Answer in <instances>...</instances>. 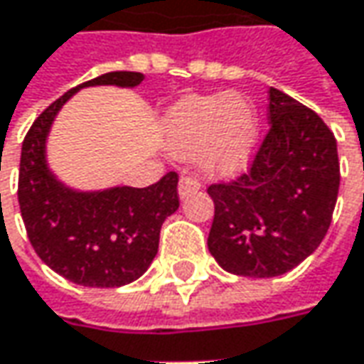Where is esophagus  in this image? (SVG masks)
<instances>
[{"mask_svg": "<svg viewBox=\"0 0 364 364\" xmlns=\"http://www.w3.org/2000/svg\"><path fill=\"white\" fill-rule=\"evenodd\" d=\"M199 181L193 179V177H181V181H179V197L185 199V197H189V195H193L199 191Z\"/></svg>", "mask_w": 364, "mask_h": 364, "instance_id": "esophagus-1", "label": "esophagus"}]
</instances>
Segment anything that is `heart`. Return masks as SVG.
<instances>
[{"label":"heart","mask_w":364,"mask_h":364,"mask_svg":"<svg viewBox=\"0 0 364 364\" xmlns=\"http://www.w3.org/2000/svg\"><path fill=\"white\" fill-rule=\"evenodd\" d=\"M163 136L175 157L197 159L205 175L230 179L256 155L259 119L237 92H218L175 105L163 120Z\"/></svg>","instance_id":"b5f03b06"}]
</instances>
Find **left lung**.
<instances>
[{"mask_svg":"<svg viewBox=\"0 0 364 364\" xmlns=\"http://www.w3.org/2000/svg\"><path fill=\"white\" fill-rule=\"evenodd\" d=\"M269 132L252 169L211 185L215 218L207 247L225 272L274 278L324 240L338 197L336 139L316 112L269 88Z\"/></svg>","mask_w":364,"mask_h":364,"instance_id":"obj_1","label":"left lung"}]
</instances>
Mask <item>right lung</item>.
Wrapping results in <instances>:
<instances>
[{
	"label": "right lung",
	"instance_id": "right-lung-1",
	"mask_svg": "<svg viewBox=\"0 0 364 364\" xmlns=\"http://www.w3.org/2000/svg\"><path fill=\"white\" fill-rule=\"evenodd\" d=\"M141 72H108L84 82L46 108L23 139L18 199L28 237L46 266L90 288H119L149 269L161 225L179 209L177 173L149 187L74 189L48 165V136L58 112L90 86L134 88Z\"/></svg>",
	"mask_w": 364,
	"mask_h": 364
}]
</instances>
